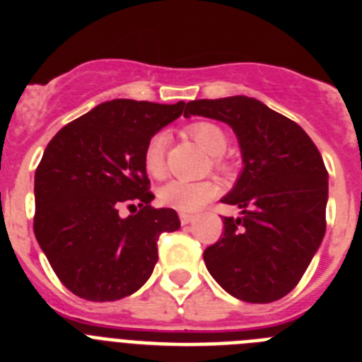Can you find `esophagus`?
Wrapping results in <instances>:
<instances>
[{
	"label": "esophagus",
	"instance_id": "esophagus-1",
	"mask_svg": "<svg viewBox=\"0 0 362 362\" xmlns=\"http://www.w3.org/2000/svg\"><path fill=\"white\" fill-rule=\"evenodd\" d=\"M179 219H181V225H190V223L196 221V216H192V214H181Z\"/></svg>",
	"mask_w": 362,
	"mask_h": 362
}]
</instances>
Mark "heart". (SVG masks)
<instances>
[{"label": "heart", "instance_id": "1", "mask_svg": "<svg viewBox=\"0 0 362 362\" xmlns=\"http://www.w3.org/2000/svg\"><path fill=\"white\" fill-rule=\"evenodd\" d=\"M188 136L201 146L206 153L216 158L217 165L221 161L217 158L223 156L226 150V136L225 132L214 123H201L190 124L187 129ZM165 150H166V136L163 132L153 134L150 141L146 143L145 153H143V163L145 170L152 177H161L165 174ZM216 185L210 181H183V179H172L166 185L159 188V201L161 204L174 209L177 212H196L203 204L209 203L216 196Z\"/></svg>", "mask_w": 362, "mask_h": 362}]
</instances>
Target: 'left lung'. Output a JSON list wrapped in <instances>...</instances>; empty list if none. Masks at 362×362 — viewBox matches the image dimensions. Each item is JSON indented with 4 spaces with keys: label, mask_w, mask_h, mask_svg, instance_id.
Returning <instances> with one entry per match:
<instances>
[{
    "label": "left lung",
    "mask_w": 362,
    "mask_h": 362,
    "mask_svg": "<svg viewBox=\"0 0 362 362\" xmlns=\"http://www.w3.org/2000/svg\"><path fill=\"white\" fill-rule=\"evenodd\" d=\"M223 121L241 148L243 170L225 204V233L204 250L210 276L230 296L272 303L296 288L326 230L328 172L308 134L259 99H196L185 117Z\"/></svg>",
    "instance_id": "obj_1"
}]
</instances>
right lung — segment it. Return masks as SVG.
<instances>
[{
	"label": "right lung",
	"instance_id": "1",
	"mask_svg": "<svg viewBox=\"0 0 362 362\" xmlns=\"http://www.w3.org/2000/svg\"><path fill=\"white\" fill-rule=\"evenodd\" d=\"M185 101L112 99L63 127L34 177V233L63 284L105 303L137 292L158 263V239L179 230L172 209H153L143 153ZM140 210L121 218L123 204Z\"/></svg>",
	"mask_w": 362,
	"mask_h": 362
}]
</instances>
